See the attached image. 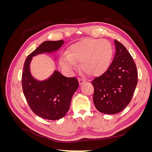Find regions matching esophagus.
Segmentation results:
<instances>
[{"mask_svg": "<svg viewBox=\"0 0 152 152\" xmlns=\"http://www.w3.org/2000/svg\"><path fill=\"white\" fill-rule=\"evenodd\" d=\"M79 85L82 86L83 84H84L86 82V80H83V79H79Z\"/></svg>", "mask_w": 152, "mask_h": 152, "instance_id": "obj_1", "label": "esophagus"}]
</instances>
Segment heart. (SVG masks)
I'll return each instance as SVG.
<instances>
[{
  "mask_svg": "<svg viewBox=\"0 0 152 152\" xmlns=\"http://www.w3.org/2000/svg\"><path fill=\"white\" fill-rule=\"evenodd\" d=\"M113 49L109 41L84 39L72 44L66 56L60 58V65L67 70H72L80 63V68L91 77L102 75L108 69L113 58Z\"/></svg>",
  "mask_w": 152,
  "mask_h": 152,
  "instance_id": "1",
  "label": "heart"
}]
</instances>
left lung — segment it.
<instances>
[{"label": "left lung", "instance_id": "1", "mask_svg": "<svg viewBox=\"0 0 152 152\" xmlns=\"http://www.w3.org/2000/svg\"><path fill=\"white\" fill-rule=\"evenodd\" d=\"M116 53L108 69L92 81L93 102L99 112H121L130 103L137 83L136 64L125 46L114 40Z\"/></svg>", "mask_w": 152, "mask_h": 152}]
</instances>
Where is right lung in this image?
<instances>
[{
  "label": "right lung",
  "mask_w": 152,
  "mask_h": 152,
  "mask_svg": "<svg viewBox=\"0 0 152 152\" xmlns=\"http://www.w3.org/2000/svg\"><path fill=\"white\" fill-rule=\"evenodd\" d=\"M64 41H45L30 54L24 63L22 87L29 107L37 115L48 120L63 118L70 108L72 98L79 87L75 77H66L57 70L44 80L31 75L30 63L34 56L43 53H56Z\"/></svg>",
  "instance_id": "add662e5"
}]
</instances>
